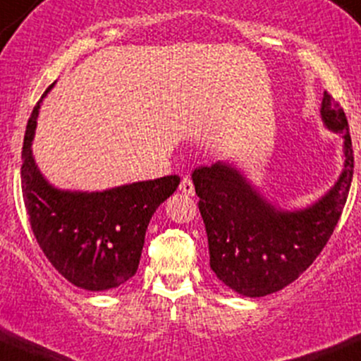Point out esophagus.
<instances>
[{
  "label": "esophagus",
  "instance_id": "1",
  "mask_svg": "<svg viewBox=\"0 0 361 361\" xmlns=\"http://www.w3.org/2000/svg\"><path fill=\"white\" fill-rule=\"evenodd\" d=\"M179 189H180L182 194H185V196H194V184H192V180L189 179V177H184V179L180 180Z\"/></svg>",
  "mask_w": 361,
  "mask_h": 361
}]
</instances>
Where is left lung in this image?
Masks as SVG:
<instances>
[{
  "label": "left lung",
  "instance_id": "obj_1",
  "mask_svg": "<svg viewBox=\"0 0 361 361\" xmlns=\"http://www.w3.org/2000/svg\"><path fill=\"white\" fill-rule=\"evenodd\" d=\"M321 116L331 131L344 133V169L334 188L309 208H274L224 161L192 172L209 266L237 293L264 297L295 281L322 252L341 218L355 167L350 128L341 105L327 92Z\"/></svg>",
  "mask_w": 361,
  "mask_h": 361
}]
</instances>
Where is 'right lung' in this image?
Wrapping results in <instances>:
<instances>
[{"instance_id":"obj_1","label":"right lung","mask_w":361,"mask_h":361,"mask_svg":"<svg viewBox=\"0 0 361 361\" xmlns=\"http://www.w3.org/2000/svg\"><path fill=\"white\" fill-rule=\"evenodd\" d=\"M42 93L28 119L22 149V192L32 232L56 271L78 288H117L135 276L145 233L157 208L179 188V176L133 182L102 192L61 191L32 157Z\"/></svg>"}]
</instances>
